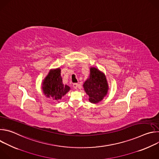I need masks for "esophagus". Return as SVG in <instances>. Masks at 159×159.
Returning a JSON list of instances; mask_svg holds the SVG:
<instances>
[{"label": "esophagus", "mask_w": 159, "mask_h": 159, "mask_svg": "<svg viewBox=\"0 0 159 159\" xmlns=\"http://www.w3.org/2000/svg\"><path fill=\"white\" fill-rule=\"evenodd\" d=\"M79 84H74L73 87H74V88L75 89H77L79 87Z\"/></svg>", "instance_id": "34e87169"}]
</instances>
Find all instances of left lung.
Instances as JSON below:
<instances>
[{
  "label": "left lung",
  "instance_id": "8db88e82",
  "mask_svg": "<svg viewBox=\"0 0 159 159\" xmlns=\"http://www.w3.org/2000/svg\"><path fill=\"white\" fill-rule=\"evenodd\" d=\"M84 88L89 96V101L94 104L101 101L107 95L108 84L104 73L95 67L90 69V75L84 82Z\"/></svg>",
  "mask_w": 159,
  "mask_h": 159
}]
</instances>
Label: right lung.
Returning a JSON list of instances; mask_svg holds the SVG:
<instances>
[{
    "mask_svg": "<svg viewBox=\"0 0 159 159\" xmlns=\"http://www.w3.org/2000/svg\"><path fill=\"white\" fill-rule=\"evenodd\" d=\"M42 89L44 94L47 98L59 101L69 91L70 87L63 84L61 69L58 68L50 70L43 82Z\"/></svg>",
    "mask_w": 159,
    "mask_h": 159,
    "instance_id": "1",
    "label": "right lung"
}]
</instances>
